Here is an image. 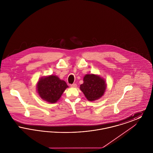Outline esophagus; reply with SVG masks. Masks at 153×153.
I'll return each mask as SVG.
<instances>
[{"label":"esophagus","mask_w":153,"mask_h":153,"mask_svg":"<svg viewBox=\"0 0 153 153\" xmlns=\"http://www.w3.org/2000/svg\"><path fill=\"white\" fill-rule=\"evenodd\" d=\"M71 87L72 88H76L77 87V84H73L71 85Z\"/></svg>","instance_id":"1"}]
</instances>
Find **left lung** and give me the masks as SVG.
Listing matches in <instances>:
<instances>
[{
	"instance_id": "8db88e82",
	"label": "left lung",
	"mask_w": 153,
	"mask_h": 153,
	"mask_svg": "<svg viewBox=\"0 0 153 153\" xmlns=\"http://www.w3.org/2000/svg\"><path fill=\"white\" fill-rule=\"evenodd\" d=\"M84 82L80 89L89 101H95L104 95L107 84L100 76L94 74H86L83 78Z\"/></svg>"
}]
</instances>
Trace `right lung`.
<instances>
[{
	"label": "right lung",
	"mask_w": 153,
	"mask_h": 153,
	"mask_svg": "<svg viewBox=\"0 0 153 153\" xmlns=\"http://www.w3.org/2000/svg\"><path fill=\"white\" fill-rule=\"evenodd\" d=\"M68 87L65 81L60 80L55 75L42 77L36 84L39 96L44 100L50 103L57 102Z\"/></svg>",
	"instance_id": "right-lung-1"
}]
</instances>
